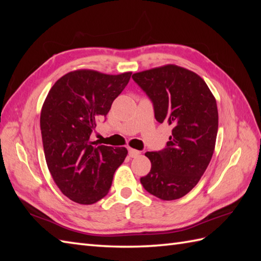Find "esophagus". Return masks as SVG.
I'll use <instances>...</instances> for the list:
<instances>
[{
  "label": "esophagus",
  "instance_id": "esophagus-1",
  "mask_svg": "<svg viewBox=\"0 0 261 261\" xmlns=\"http://www.w3.org/2000/svg\"><path fill=\"white\" fill-rule=\"evenodd\" d=\"M139 154H140V151L136 150V149H132V148L129 149V156H130L131 158H136V157L139 156Z\"/></svg>",
  "mask_w": 261,
  "mask_h": 261
}]
</instances>
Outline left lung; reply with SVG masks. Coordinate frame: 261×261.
Here are the masks:
<instances>
[{
  "mask_svg": "<svg viewBox=\"0 0 261 261\" xmlns=\"http://www.w3.org/2000/svg\"><path fill=\"white\" fill-rule=\"evenodd\" d=\"M151 99L154 118L173 125L167 145L148 151L151 169L143 188L164 201L180 198L201 179L213 156L219 126L216 101L197 74L166 65L132 75Z\"/></svg>",
  "mask_w": 261,
  "mask_h": 261,
  "instance_id": "obj_1",
  "label": "left lung"
}]
</instances>
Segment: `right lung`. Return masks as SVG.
<instances>
[{
  "mask_svg": "<svg viewBox=\"0 0 261 261\" xmlns=\"http://www.w3.org/2000/svg\"><path fill=\"white\" fill-rule=\"evenodd\" d=\"M130 77V71L75 70L60 77L48 93L40 115L43 151L53 179L71 201L94 204L103 198L124 162V147L93 146L90 137Z\"/></svg>",
  "mask_w": 261,
  "mask_h": 261,
  "instance_id": "right-lung-1",
  "label": "right lung"
}]
</instances>
